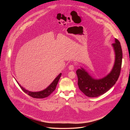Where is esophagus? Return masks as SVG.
Returning a JSON list of instances; mask_svg holds the SVG:
<instances>
[{"label": "esophagus", "instance_id": "34e87169", "mask_svg": "<svg viewBox=\"0 0 130 130\" xmlns=\"http://www.w3.org/2000/svg\"><path fill=\"white\" fill-rule=\"evenodd\" d=\"M74 68H75V66H74L73 65H70L69 66H68V69L70 70H73Z\"/></svg>", "mask_w": 130, "mask_h": 130}]
</instances>
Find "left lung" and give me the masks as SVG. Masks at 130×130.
<instances>
[{"instance_id":"left-lung-1","label":"left lung","mask_w":130,"mask_h":130,"mask_svg":"<svg viewBox=\"0 0 130 130\" xmlns=\"http://www.w3.org/2000/svg\"><path fill=\"white\" fill-rule=\"evenodd\" d=\"M115 41V43L112 44L115 54V62L112 70L107 76L97 79L92 78L82 67L76 71L79 88L86 96L97 97L101 96L113 87L117 81L121 68L122 51L119 41L116 39Z\"/></svg>"}]
</instances>
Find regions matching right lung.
I'll use <instances>...</instances> for the list:
<instances>
[{
    "mask_svg": "<svg viewBox=\"0 0 130 130\" xmlns=\"http://www.w3.org/2000/svg\"><path fill=\"white\" fill-rule=\"evenodd\" d=\"M62 75V73H60L59 75L55 78V79L53 81V82L45 89L40 91H30L29 90H28L26 89L25 88L22 87L20 83H18L16 80L17 83L19 85L20 87L22 88V89L25 92V93L27 94L30 96L34 98H44L46 97H47L49 96L52 92L55 89L56 86L58 83V82L59 81V79Z\"/></svg>",
    "mask_w": 130,
    "mask_h": 130,
    "instance_id": "right-lung-1",
    "label": "right lung"
}]
</instances>
